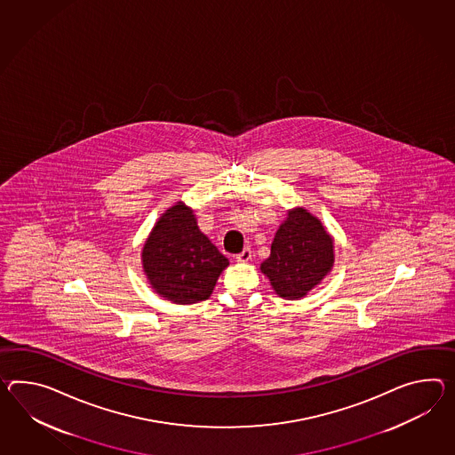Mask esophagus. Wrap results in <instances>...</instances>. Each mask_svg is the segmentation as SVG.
<instances>
[{
  "label": "esophagus",
  "mask_w": 455,
  "mask_h": 455,
  "mask_svg": "<svg viewBox=\"0 0 455 455\" xmlns=\"http://www.w3.org/2000/svg\"><path fill=\"white\" fill-rule=\"evenodd\" d=\"M235 259H236L238 263H248V261L251 259V250H250V248H244L242 253H238V255L235 256Z\"/></svg>",
  "instance_id": "34e87169"
}]
</instances>
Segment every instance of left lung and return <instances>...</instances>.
Instances as JSON below:
<instances>
[{"instance_id":"1","label":"left lung","mask_w":455,"mask_h":455,"mask_svg":"<svg viewBox=\"0 0 455 455\" xmlns=\"http://www.w3.org/2000/svg\"><path fill=\"white\" fill-rule=\"evenodd\" d=\"M333 261L332 235L306 207H294L279 225L271 255L259 269L279 298L298 300L321 284Z\"/></svg>"}]
</instances>
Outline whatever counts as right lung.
<instances>
[{"label":"right lung","mask_w":455,"mask_h":455,"mask_svg":"<svg viewBox=\"0 0 455 455\" xmlns=\"http://www.w3.org/2000/svg\"><path fill=\"white\" fill-rule=\"evenodd\" d=\"M141 263L156 294L174 304L209 299L228 258L200 232L194 211L176 202L148 235Z\"/></svg>","instance_id":"right-lung-1"}]
</instances>
